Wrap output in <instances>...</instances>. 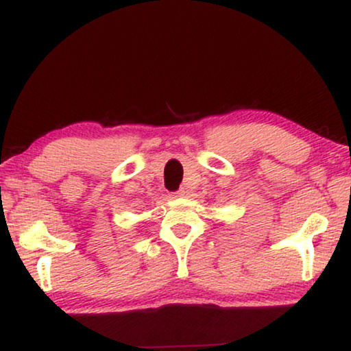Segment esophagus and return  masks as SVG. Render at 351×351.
I'll list each match as a JSON object with an SVG mask.
<instances>
[{"label":"esophagus","instance_id":"obj_1","mask_svg":"<svg viewBox=\"0 0 351 351\" xmlns=\"http://www.w3.org/2000/svg\"><path fill=\"white\" fill-rule=\"evenodd\" d=\"M171 196H174V197H182V196H185V188H180V190L174 191V193H172Z\"/></svg>","mask_w":351,"mask_h":351}]
</instances>
